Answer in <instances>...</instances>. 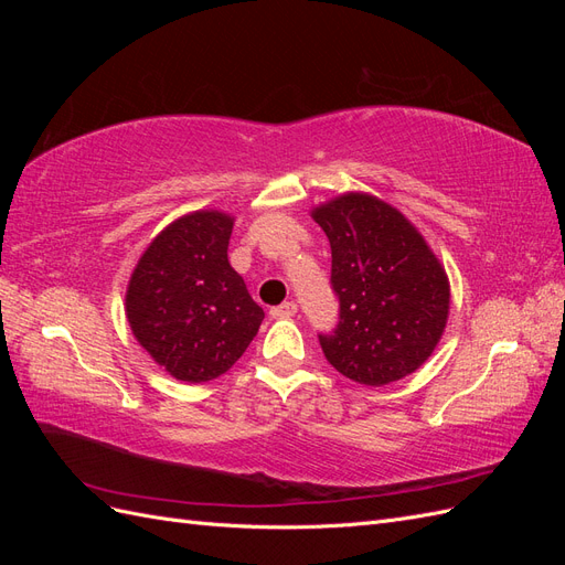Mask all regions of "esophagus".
Here are the masks:
<instances>
[{
    "label": "esophagus",
    "instance_id": "esophagus-1",
    "mask_svg": "<svg viewBox=\"0 0 565 565\" xmlns=\"http://www.w3.org/2000/svg\"><path fill=\"white\" fill-rule=\"evenodd\" d=\"M297 313V303L295 301H285L280 306H273L270 318H292Z\"/></svg>",
    "mask_w": 565,
    "mask_h": 565
}]
</instances>
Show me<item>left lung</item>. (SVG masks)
<instances>
[{
	"mask_svg": "<svg viewBox=\"0 0 565 565\" xmlns=\"http://www.w3.org/2000/svg\"><path fill=\"white\" fill-rule=\"evenodd\" d=\"M332 249L339 322L318 334L344 377L384 386L436 349L450 309L448 276L415 226L391 204L349 193L313 212Z\"/></svg>",
	"mask_w": 565,
	"mask_h": 565,
	"instance_id": "left-lung-1",
	"label": "left lung"
}]
</instances>
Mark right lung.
I'll return each instance as SVG.
<instances>
[{
  "mask_svg": "<svg viewBox=\"0 0 565 565\" xmlns=\"http://www.w3.org/2000/svg\"><path fill=\"white\" fill-rule=\"evenodd\" d=\"M233 218L193 212L169 224L141 256L127 289L134 337L172 377H221L259 332L264 309L228 264Z\"/></svg>",
  "mask_w": 565,
  "mask_h": 565,
  "instance_id": "right-lung-1",
  "label": "right lung"
}]
</instances>
